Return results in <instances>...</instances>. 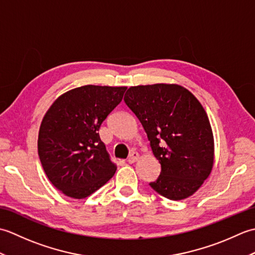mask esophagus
<instances>
[{"label":"esophagus","instance_id":"esophagus-1","mask_svg":"<svg viewBox=\"0 0 255 255\" xmlns=\"http://www.w3.org/2000/svg\"><path fill=\"white\" fill-rule=\"evenodd\" d=\"M139 159V153L138 152H131L128 156V162L129 163H134Z\"/></svg>","mask_w":255,"mask_h":255}]
</instances>
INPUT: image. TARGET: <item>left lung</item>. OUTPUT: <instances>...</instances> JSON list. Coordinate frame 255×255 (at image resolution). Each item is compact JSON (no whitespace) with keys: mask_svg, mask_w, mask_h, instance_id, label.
Here are the masks:
<instances>
[{"mask_svg":"<svg viewBox=\"0 0 255 255\" xmlns=\"http://www.w3.org/2000/svg\"><path fill=\"white\" fill-rule=\"evenodd\" d=\"M124 101L161 164V174L150 186L172 200L192 196L215 161L213 129L203 105L184 86L166 83L131 86Z\"/></svg>","mask_w":255,"mask_h":255,"instance_id":"8db88e82","label":"left lung"}]
</instances>
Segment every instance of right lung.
Listing matches in <instances>:
<instances>
[{
    "label": "right lung",
    "mask_w": 255,
    "mask_h": 255,
    "mask_svg": "<svg viewBox=\"0 0 255 255\" xmlns=\"http://www.w3.org/2000/svg\"><path fill=\"white\" fill-rule=\"evenodd\" d=\"M126 86L83 85L52 103L38 133V155L47 177L68 197L90 196L117 170L99 134L122 102Z\"/></svg>",
    "instance_id": "right-lung-1"
}]
</instances>
